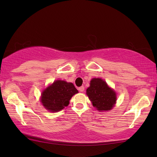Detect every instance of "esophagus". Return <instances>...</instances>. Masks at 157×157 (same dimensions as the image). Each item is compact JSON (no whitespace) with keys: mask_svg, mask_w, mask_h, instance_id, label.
<instances>
[{"mask_svg":"<svg viewBox=\"0 0 157 157\" xmlns=\"http://www.w3.org/2000/svg\"><path fill=\"white\" fill-rule=\"evenodd\" d=\"M78 90L79 92H83V91L84 90V86H81V87H79L78 88Z\"/></svg>","mask_w":157,"mask_h":157,"instance_id":"1","label":"esophagus"}]
</instances>
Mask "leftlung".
I'll return each instance as SVG.
<instances>
[{
    "mask_svg": "<svg viewBox=\"0 0 157 157\" xmlns=\"http://www.w3.org/2000/svg\"><path fill=\"white\" fill-rule=\"evenodd\" d=\"M92 105L98 111H109L116 102V94L101 78H93L90 86L86 90Z\"/></svg>",
    "mask_w": 157,
    "mask_h": 157,
    "instance_id": "1",
    "label": "left lung"
}]
</instances>
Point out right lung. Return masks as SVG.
Listing matches in <instances>:
<instances>
[{"label":"right lung","mask_w":157,"mask_h":157,"mask_svg":"<svg viewBox=\"0 0 157 157\" xmlns=\"http://www.w3.org/2000/svg\"><path fill=\"white\" fill-rule=\"evenodd\" d=\"M78 93L72 83L56 80L45 89L42 94L43 106L51 112H57L68 106L69 100Z\"/></svg>","instance_id":"1"}]
</instances>
